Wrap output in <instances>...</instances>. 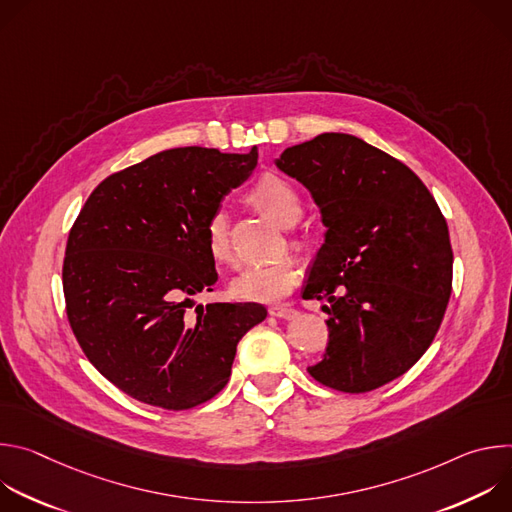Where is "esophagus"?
I'll return each instance as SVG.
<instances>
[{
    "mask_svg": "<svg viewBox=\"0 0 512 512\" xmlns=\"http://www.w3.org/2000/svg\"><path fill=\"white\" fill-rule=\"evenodd\" d=\"M269 314L281 320H296L300 316V312L296 308H289V306H271Z\"/></svg>",
    "mask_w": 512,
    "mask_h": 512,
    "instance_id": "obj_1",
    "label": "esophagus"
}]
</instances>
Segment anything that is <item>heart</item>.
I'll return each instance as SVG.
<instances>
[{
	"label": "heart",
	"instance_id": "b5f03b06",
	"mask_svg": "<svg viewBox=\"0 0 512 512\" xmlns=\"http://www.w3.org/2000/svg\"><path fill=\"white\" fill-rule=\"evenodd\" d=\"M251 200L259 210L281 227H291L302 216V198L285 178L267 174L251 190ZM204 243L208 255L216 263L233 261V245L229 233V218L223 208L210 212L204 223ZM300 281V265L294 259L275 263H257L241 269L231 281L233 296L245 302L271 304L285 298Z\"/></svg>",
	"mask_w": 512,
	"mask_h": 512
}]
</instances>
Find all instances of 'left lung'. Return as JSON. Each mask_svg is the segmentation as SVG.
I'll use <instances>...</instances> for the list:
<instances>
[{"label": "left lung", "mask_w": 512, "mask_h": 512, "mask_svg": "<svg viewBox=\"0 0 512 512\" xmlns=\"http://www.w3.org/2000/svg\"><path fill=\"white\" fill-rule=\"evenodd\" d=\"M277 168L314 196L326 241L304 300H326L324 387L367 393L407 373L433 342L452 294L446 218L399 160L346 133L287 148Z\"/></svg>", "instance_id": "1"}]
</instances>
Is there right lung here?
<instances>
[{
    "label": "right lung",
    "instance_id": "right-lung-1",
    "mask_svg": "<svg viewBox=\"0 0 512 512\" xmlns=\"http://www.w3.org/2000/svg\"><path fill=\"white\" fill-rule=\"evenodd\" d=\"M249 154L160 152L105 178L66 241L68 324L93 367L125 395L184 411L231 377L239 340L267 310L214 302L188 314L218 279L204 223L257 166Z\"/></svg>",
    "mask_w": 512,
    "mask_h": 512
}]
</instances>
